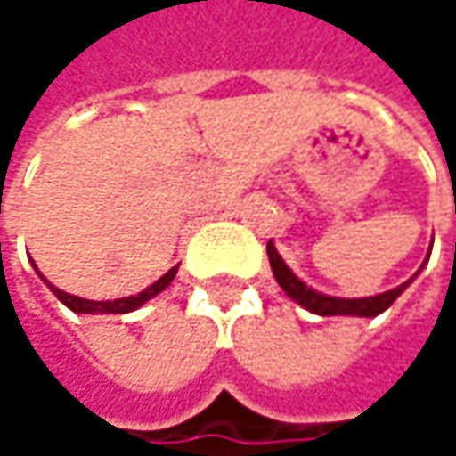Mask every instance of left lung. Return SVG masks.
Masks as SVG:
<instances>
[{
  "label": "left lung",
  "instance_id": "1",
  "mask_svg": "<svg viewBox=\"0 0 456 456\" xmlns=\"http://www.w3.org/2000/svg\"><path fill=\"white\" fill-rule=\"evenodd\" d=\"M266 253H269V264H272V272H274V280L280 282V288L296 301L301 304L304 309L314 312L319 317H378L383 314L410 285L411 280H407L404 285L394 288V290H386L380 296H372V298H332V296H322L317 290H312L309 285H304L293 272L290 266L280 258L277 248L272 242H266Z\"/></svg>",
  "mask_w": 456,
  "mask_h": 456
}]
</instances>
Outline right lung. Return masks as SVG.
Returning <instances> with one entry per match:
<instances>
[{
  "label": "right lung",
  "instance_id": "obj_1",
  "mask_svg": "<svg viewBox=\"0 0 456 456\" xmlns=\"http://www.w3.org/2000/svg\"><path fill=\"white\" fill-rule=\"evenodd\" d=\"M176 269L179 266H174V269H168L158 282H152L147 290H142L137 296H129V298H118V301H86V298H76V296H70V293H62V290H57L54 285H49V290L70 309V312H76V314H129V312H134L139 309L142 304H147L152 296H158L160 290H166L168 285H171V280L176 277Z\"/></svg>",
  "mask_w": 456,
  "mask_h": 456
}]
</instances>
